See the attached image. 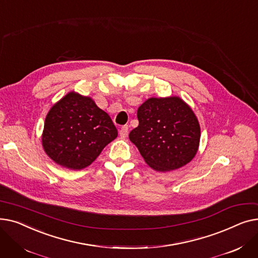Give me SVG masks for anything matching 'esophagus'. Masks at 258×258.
<instances>
[{
    "label": "esophagus",
    "instance_id": "esophagus-1",
    "mask_svg": "<svg viewBox=\"0 0 258 258\" xmlns=\"http://www.w3.org/2000/svg\"><path fill=\"white\" fill-rule=\"evenodd\" d=\"M119 134H120V137H121V138L127 137V135H128V126H127V125H123V126H122V127L120 128Z\"/></svg>",
    "mask_w": 258,
    "mask_h": 258
}]
</instances>
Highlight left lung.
I'll list each match as a JSON object with an SVG mask.
<instances>
[{
  "mask_svg": "<svg viewBox=\"0 0 258 258\" xmlns=\"http://www.w3.org/2000/svg\"><path fill=\"white\" fill-rule=\"evenodd\" d=\"M139 125L130 133L146 163L158 171L178 169L196 156L201 130L179 97L150 98L138 108Z\"/></svg>",
  "mask_w": 258,
  "mask_h": 258,
  "instance_id": "obj_1",
  "label": "left lung"
}]
</instances>
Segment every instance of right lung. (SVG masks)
Segmentation results:
<instances>
[{
  "label": "right lung",
  "instance_id": "1",
  "mask_svg": "<svg viewBox=\"0 0 258 258\" xmlns=\"http://www.w3.org/2000/svg\"><path fill=\"white\" fill-rule=\"evenodd\" d=\"M117 135L110 116L90 97L71 92L51 107L42 141L46 154L55 163L81 169L89 166Z\"/></svg>",
  "mask_w": 258,
  "mask_h": 258
}]
</instances>
